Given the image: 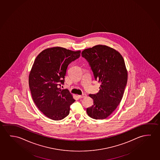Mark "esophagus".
Masks as SVG:
<instances>
[{"mask_svg":"<svg viewBox=\"0 0 160 160\" xmlns=\"http://www.w3.org/2000/svg\"><path fill=\"white\" fill-rule=\"evenodd\" d=\"M86 96V94H85V93L82 94V95H78V97H79V98H85Z\"/></svg>","mask_w":160,"mask_h":160,"instance_id":"esophagus-1","label":"esophagus"}]
</instances>
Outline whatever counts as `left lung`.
Wrapping results in <instances>:
<instances>
[{
    "mask_svg": "<svg viewBox=\"0 0 160 160\" xmlns=\"http://www.w3.org/2000/svg\"><path fill=\"white\" fill-rule=\"evenodd\" d=\"M89 62L94 78L101 82L100 90L90 94L92 106L86 109L88 115L94 119H105L115 110L123 97L127 82L128 71L123 57L110 47L98 45L81 52Z\"/></svg>",
    "mask_w": 160,
    "mask_h": 160,
    "instance_id": "left-lung-1",
    "label": "left lung"
}]
</instances>
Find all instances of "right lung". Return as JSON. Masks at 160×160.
<instances>
[{"label": "right lung", "mask_w": 160, "mask_h": 160, "mask_svg": "<svg viewBox=\"0 0 160 160\" xmlns=\"http://www.w3.org/2000/svg\"><path fill=\"white\" fill-rule=\"evenodd\" d=\"M80 52L61 47L48 48L37 56L32 65L29 85L33 101L52 120L67 117L75 101L68 89H61V85H64L68 65L79 58Z\"/></svg>", "instance_id": "1"}]
</instances>
